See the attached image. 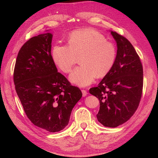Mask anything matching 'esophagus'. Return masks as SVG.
Wrapping results in <instances>:
<instances>
[{
    "mask_svg": "<svg viewBox=\"0 0 158 158\" xmlns=\"http://www.w3.org/2000/svg\"><path fill=\"white\" fill-rule=\"evenodd\" d=\"M82 92L83 97H85V95L88 94V92H86V90H85V89H82Z\"/></svg>",
    "mask_w": 158,
    "mask_h": 158,
    "instance_id": "1",
    "label": "esophagus"
}]
</instances>
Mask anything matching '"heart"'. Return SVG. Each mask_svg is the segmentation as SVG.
<instances>
[{"instance_id":"b5f03b06","label":"heart","mask_w":158,"mask_h":158,"mask_svg":"<svg viewBox=\"0 0 158 158\" xmlns=\"http://www.w3.org/2000/svg\"><path fill=\"white\" fill-rule=\"evenodd\" d=\"M69 45H55L52 49L54 63L64 73H69L80 56V66L70 75L72 83L84 87L96 78L107 75L116 60L117 50L113 43L92 28L77 30L69 37Z\"/></svg>"}]
</instances>
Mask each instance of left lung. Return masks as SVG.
I'll use <instances>...</instances> for the list:
<instances>
[{
  "mask_svg": "<svg viewBox=\"0 0 158 158\" xmlns=\"http://www.w3.org/2000/svg\"><path fill=\"white\" fill-rule=\"evenodd\" d=\"M117 45L112 69L89 94L99 100L98 121L117 127L127 122L139 106L143 88V67L136 50L127 38L111 31Z\"/></svg>",
  "mask_w": 158,
  "mask_h": 158,
  "instance_id": "obj_1",
  "label": "left lung"
}]
</instances>
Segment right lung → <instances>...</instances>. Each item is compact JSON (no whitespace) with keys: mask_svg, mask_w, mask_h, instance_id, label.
Masks as SVG:
<instances>
[{"mask_svg":"<svg viewBox=\"0 0 158 158\" xmlns=\"http://www.w3.org/2000/svg\"><path fill=\"white\" fill-rule=\"evenodd\" d=\"M52 37L47 32L23 45L16 60L14 82L27 118L34 125L55 132L68 125L82 93L57 70L51 52Z\"/></svg>","mask_w":158,"mask_h":158,"instance_id":"add662e5","label":"right lung"}]
</instances>
